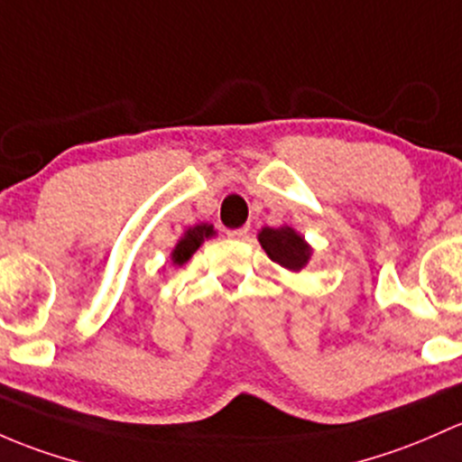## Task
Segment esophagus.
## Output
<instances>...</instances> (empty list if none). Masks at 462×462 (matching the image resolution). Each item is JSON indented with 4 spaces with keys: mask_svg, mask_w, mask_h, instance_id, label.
I'll return each instance as SVG.
<instances>
[{
    "mask_svg": "<svg viewBox=\"0 0 462 462\" xmlns=\"http://www.w3.org/2000/svg\"><path fill=\"white\" fill-rule=\"evenodd\" d=\"M247 235H250V227H236V230H227V236L230 239H236V241H244L247 239Z\"/></svg>",
    "mask_w": 462,
    "mask_h": 462,
    "instance_id": "34e87169",
    "label": "esophagus"
}]
</instances>
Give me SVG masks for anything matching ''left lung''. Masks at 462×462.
Here are the masks:
<instances>
[{
  "label": "left lung",
  "mask_w": 462,
  "mask_h": 462,
  "mask_svg": "<svg viewBox=\"0 0 462 462\" xmlns=\"http://www.w3.org/2000/svg\"><path fill=\"white\" fill-rule=\"evenodd\" d=\"M259 244L274 263L292 272L303 270L312 256V247L308 245V241L288 226L263 227L259 232Z\"/></svg>",
  "instance_id": "left-lung-1"
}]
</instances>
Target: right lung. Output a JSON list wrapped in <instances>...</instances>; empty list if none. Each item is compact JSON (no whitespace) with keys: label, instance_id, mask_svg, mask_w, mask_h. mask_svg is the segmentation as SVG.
<instances>
[{"label":"right lung","instance_id":"right-lung-1","mask_svg":"<svg viewBox=\"0 0 462 462\" xmlns=\"http://www.w3.org/2000/svg\"><path fill=\"white\" fill-rule=\"evenodd\" d=\"M210 236H215V227L208 226V223H199V226L188 227V230L183 232L181 239H179V244L174 245L172 254H170L172 263L174 265L186 263L194 252L199 250V245H201L206 239H210Z\"/></svg>","mask_w":462,"mask_h":462}]
</instances>
